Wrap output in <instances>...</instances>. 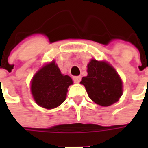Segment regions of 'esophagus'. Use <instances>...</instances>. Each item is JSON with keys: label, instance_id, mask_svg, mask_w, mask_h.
<instances>
[{"label": "esophagus", "instance_id": "1", "mask_svg": "<svg viewBox=\"0 0 148 148\" xmlns=\"http://www.w3.org/2000/svg\"><path fill=\"white\" fill-rule=\"evenodd\" d=\"M81 79H82L81 76H75V77H73V80L75 83H79L81 82Z\"/></svg>", "mask_w": 148, "mask_h": 148}]
</instances>
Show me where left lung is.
Listing matches in <instances>:
<instances>
[{
	"label": "left lung",
	"instance_id": "1",
	"mask_svg": "<svg viewBox=\"0 0 148 148\" xmlns=\"http://www.w3.org/2000/svg\"><path fill=\"white\" fill-rule=\"evenodd\" d=\"M88 75L81 81L93 101L109 106L118 101L123 93L122 81L112 66L104 61L92 59L87 66Z\"/></svg>",
	"mask_w": 148,
	"mask_h": 148
}]
</instances>
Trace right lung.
I'll return each mask as SVG.
<instances>
[{"mask_svg": "<svg viewBox=\"0 0 148 148\" xmlns=\"http://www.w3.org/2000/svg\"><path fill=\"white\" fill-rule=\"evenodd\" d=\"M73 81L61 71L52 61L42 66L34 75L31 84V91L37 105L47 109H55L64 102L68 87Z\"/></svg>", "mask_w": 148, "mask_h": 148, "instance_id": "obj_1", "label": "right lung"}]
</instances>
